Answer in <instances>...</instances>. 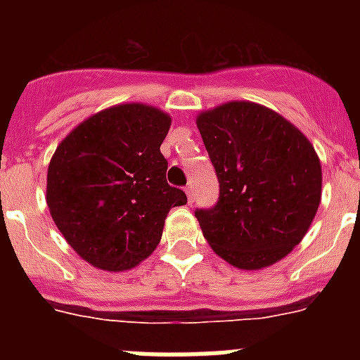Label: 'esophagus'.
Wrapping results in <instances>:
<instances>
[{
  "label": "esophagus",
  "mask_w": 360,
  "mask_h": 360,
  "mask_svg": "<svg viewBox=\"0 0 360 360\" xmlns=\"http://www.w3.org/2000/svg\"><path fill=\"white\" fill-rule=\"evenodd\" d=\"M186 195H187V202L193 203V200H195V189H193V184H189V186L186 187Z\"/></svg>",
  "instance_id": "1"
}]
</instances>
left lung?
<instances>
[{
	"label": "left lung",
	"mask_w": 360,
	"mask_h": 360,
	"mask_svg": "<svg viewBox=\"0 0 360 360\" xmlns=\"http://www.w3.org/2000/svg\"><path fill=\"white\" fill-rule=\"evenodd\" d=\"M196 126L219 182L218 203L195 212L203 238L236 269L274 265L301 243L319 209L316 149L290 120L249 101L200 111Z\"/></svg>",
	"instance_id": "8db88e82"
}]
</instances>
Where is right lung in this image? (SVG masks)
<instances>
[{
	"instance_id": "right-lung-1",
	"label": "right lung",
	"mask_w": 360,
	"mask_h": 360,
	"mask_svg": "<svg viewBox=\"0 0 360 360\" xmlns=\"http://www.w3.org/2000/svg\"><path fill=\"white\" fill-rule=\"evenodd\" d=\"M169 113L142 103L101 110L59 142L46 173V205L68 245L108 272L141 265L160 243L165 218L186 205L165 180L160 146Z\"/></svg>"
}]
</instances>
